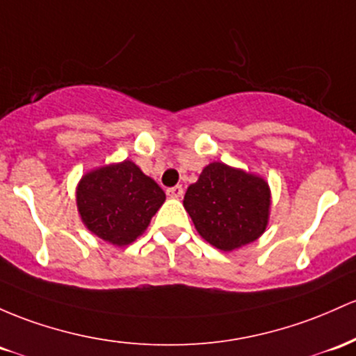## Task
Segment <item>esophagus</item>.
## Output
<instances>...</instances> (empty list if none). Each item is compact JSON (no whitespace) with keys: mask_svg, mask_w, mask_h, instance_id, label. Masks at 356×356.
I'll return each instance as SVG.
<instances>
[{"mask_svg":"<svg viewBox=\"0 0 356 356\" xmlns=\"http://www.w3.org/2000/svg\"><path fill=\"white\" fill-rule=\"evenodd\" d=\"M182 194H184L182 186H174V187H169V189H167V196L169 197L179 199V197H182Z\"/></svg>","mask_w":356,"mask_h":356,"instance_id":"obj_1","label":"esophagus"}]
</instances>
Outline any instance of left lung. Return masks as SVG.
<instances>
[{
    "mask_svg": "<svg viewBox=\"0 0 356 356\" xmlns=\"http://www.w3.org/2000/svg\"><path fill=\"white\" fill-rule=\"evenodd\" d=\"M272 193L261 175L211 162L187 187L184 208L213 247L233 252L253 243L268 226Z\"/></svg>",
    "mask_w": 356,
    "mask_h": 356,
    "instance_id": "8db88e82",
    "label": "left lung"
}]
</instances>
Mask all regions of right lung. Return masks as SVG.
<instances>
[{
    "mask_svg": "<svg viewBox=\"0 0 356 356\" xmlns=\"http://www.w3.org/2000/svg\"><path fill=\"white\" fill-rule=\"evenodd\" d=\"M163 201L165 193L131 160L91 169L76 187L83 225L115 247L142 236Z\"/></svg>",
    "mask_w": 356,
    "mask_h": 356,
    "instance_id": "1",
    "label": "right lung"
}]
</instances>
